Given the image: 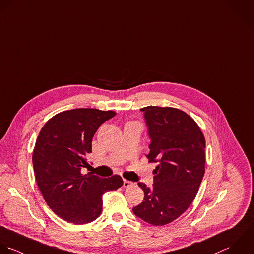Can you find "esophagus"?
<instances>
[{
  "mask_svg": "<svg viewBox=\"0 0 254 254\" xmlns=\"http://www.w3.org/2000/svg\"><path fill=\"white\" fill-rule=\"evenodd\" d=\"M133 183L132 182H130V181H128V180H124V184H123V186L125 187V188H127V187H129V186H131Z\"/></svg>",
  "mask_w": 254,
  "mask_h": 254,
  "instance_id": "1",
  "label": "esophagus"
}]
</instances>
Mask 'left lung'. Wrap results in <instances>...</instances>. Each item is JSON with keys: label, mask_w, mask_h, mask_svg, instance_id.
I'll return each mask as SVG.
<instances>
[{"label": "left lung", "mask_w": 254, "mask_h": 254, "mask_svg": "<svg viewBox=\"0 0 254 254\" xmlns=\"http://www.w3.org/2000/svg\"><path fill=\"white\" fill-rule=\"evenodd\" d=\"M150 139L149 162H156L153 185L138 182L143 202L133 214L153 226L167 225L194 201L205 174V137L183 111L149 106L140 109Z\"/></svg>", "instance_id": "obj_1"}]
</instances>
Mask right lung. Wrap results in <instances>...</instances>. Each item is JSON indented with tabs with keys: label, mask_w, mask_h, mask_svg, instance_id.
I'll return each instance as SVG.
<instances>
[{
	"label": "right lung",
	"mask_w": 254,
	"mask_h": 254,
	"mask_svg": "<svg viewBox=\"0 0 254 254\" xmlns=\"http://www.w3.org/2000/svg\"><path fill=\"white\" fill-rule=\"evenodd\" d=\"M115 116L97 109L64 111L52 117L37 136L32 155L36 183L48 207L66 222L95 221L103 210V195L124 183L119 175L103 179L81 173L89 165L94 134Z\"/></svg>",
	"instance_id": "right-lung-1"
}]
</instances>
